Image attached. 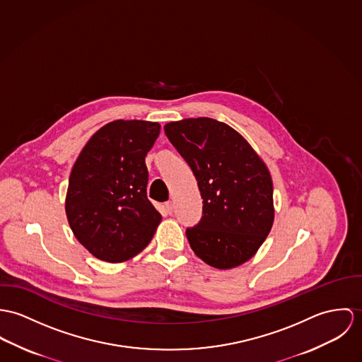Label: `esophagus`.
Instances as JSON below:
<instances>
[{
    "mask_svg": "<svg viewBox=\"0 0 362 362\" xmlns=\"http://www.w3.org/2000/svg\"><path fill=\"white\" fill-rule=\"evenodd\" d=\"M165 211H166L168 214H172V212H173V202H172V201L165 202Z\"/></svg>",
    "mask_w": 362,
    "mask_h": 362,
    "instance_id": "34e87169",
    "label": "esophagus"
}]
</instances>
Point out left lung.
I'll return each instance as SVG.
<instances>
[{
  "instance_id": "8db88e82",
  "label": "left lung",
  "mask_w": 362,
  "mask_h": 362,
  "mask_svg": "<svg viewBox=\"0 0 362 362\" xmlns=\"http://www.w3.org/2000/svg\"><path fill=\"white\" fill-rule=\"evenodd\" d=\"M165 134L192 168L202 218L186 230L194 254L216 269L236 268L255 255L274 219L268 166L238 130L211 118L169 122Z\"/></svg>"
}]
</instances>
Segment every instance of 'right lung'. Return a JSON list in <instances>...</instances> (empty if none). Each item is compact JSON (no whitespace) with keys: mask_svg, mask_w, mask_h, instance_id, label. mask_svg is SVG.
<instances>
[{"mask_svg":"<svg viewBox=\"0 0 362 362\" xmlns=\"http://www.w3.org/2000/svg\"><path fill=\"white\" fill-rule=\"evenodd\" d=\"M160 130L158 122H110L90 137L72 168L66 218L75 238L101 261L136 257L161 223L147 199L146 166Z\"/></svg>","mask_w":362,"mask_h":362,"instance_id":"obj_1","label":"right lung"}]
</instances>
